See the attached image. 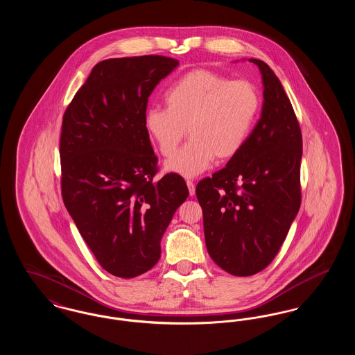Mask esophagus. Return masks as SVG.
<instances>
[{"instance_id":"34e87169","label":"esophagus","mask_w":355,"mask_h":355,"mask_svg":"<svg viewBox=\"0 0 355 355\" xmlns=\"http://www.w3.org/2000/svg\"><path fill=\"white\" fill-rule=\"evenodd\" d=\"M186 185H187V189H189V194L190 196H194L196 194V186L193 184V181H186Z\"/></svg>"}]
</instances>
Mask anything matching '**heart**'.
<instances>
[{
  "label": "heart",
  "instance_id": "1",
  "mask_svg": "<svg viewBox=\"0 0 355 355\" xmlns=\"http://www.w3.org/2000/svg\"><path fill=\"white\" fill-rule=\"evenodd\" d=\"M166 109L152 107L145 129L164 157L177 150L186 132L190 141L165 164L186 178L209 169L216 157L230 159L252 135L261 98L248 81H232L218 73L197 69L184 74L165 94Z\"/></svg>",
  "mask_w": 355,
  "mask_h": 355
}]
</instances>
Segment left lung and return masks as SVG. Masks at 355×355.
Segmentation results:
<instances>
[{"instance_id": "left-lung-1", "label": "left lung", "mask_w": 355, "mask_h": 355, "mask_svg": "<svg viewBox=\"0 0 355 355\" xmlns=\"http://www.w3.org/2000/svg\"><path fill=\"white\" fill-rule=\"evenodd\" d=\"M249 61L262 76L261 119L242 150L196 189L209 255L236 277L253 275L270 263L301 206L300 123L270 67Z\"/></svg>"}]
</instances>
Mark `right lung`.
Segmentation results:
<instances>
[{
	"label": "right lung",
	"mask_w": 355,
	"mask_h": 355,
	"mask_svg": "<svg viewBox=\"0 0 355 355\" xmlns=\"http://www.w3.org/2000/svg\"><path fill=\"white\" fill-rule=\"evenodd\" d=\"M164 55L98 62L64 114L61 189L70 217L107 272L135 278L158 262L161 239L189 190L180 174L154 181L148 98L178 67Z\"/></svg>",
	"instance_id": "add662e5"
}]
</instances>
